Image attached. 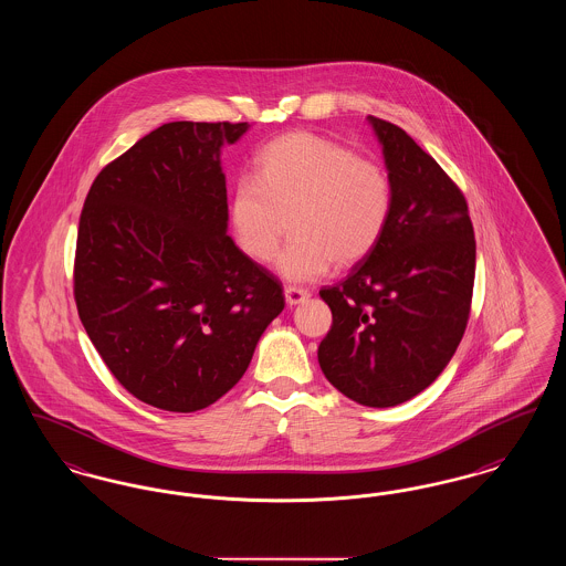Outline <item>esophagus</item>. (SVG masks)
<instances>
[{"mask_svg": "<svg viewBox=\"0 0 566 566\" xmlns=\"http://www.w3.org/2000/svg\"><path fill=\"white\" fill-rule=\"evenodd\" d=\"M284 296H286V303L293 307V305H298V303H305L310 298V293L303 291V289H296V286H286L284 289Z\"/></svg>", "mask_w": 566, "mask_h": 566, "instance_id": "esophagus-1", "label": "esophagus"}]
</instances>
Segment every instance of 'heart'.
I'll return each instance as SVG.
<instances>
[{"instance_id": "b5f03b06", "label": "heart", "mask_w": 566, "mask_h": 566, "mask_svg": "<svg viewBox=\"0 0 566 566\" xmlns=\"http://www.w3.org/2000/svg\"><path fill=\"white\" fill-rule=\"evenodd\" d=\"M392 208L381 165L354 157L346 146L310 132H291L265 144L254 159V180L231 192L229 222L243 254L268 263L291 214L293 240L277 256L289 282H312L365 259L379 242Z\"/></svg>"}]
</instances>
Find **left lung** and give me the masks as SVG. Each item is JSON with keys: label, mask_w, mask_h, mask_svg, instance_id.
<instances>
[{"label": "left lung", "mask_w": 566, "mask_h": 566, "mask_svg": "<svg viewBox=\"0 0 566 566\" xmlns=\"http://www.w3.org/2000/svg\"><path fill=\"white\" fill-rule=\"evenodd\" d=\"M392 208L376 248L321 291L333 324L318 346L324 377L352 401L395 407L429 388L464 335L475 235L467 201L401 127L367 116Z\"/></svg>", "instance_id": "left-lung-1"}]
</instances>
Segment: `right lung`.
Returning <instances> with one entry per match:
<instances>
[{
	"label": "right lung",
	"mask_w": 566,
	"mask_h": 566,
	"mask_svg": "<svg viewBox=\"0 0 566 566\" xmlns=\"http://www.w3.org/2000/svg\"><path fill=\"white\" fill-rule=\"evenodd\" d=\"M248 123H167L106 165L82 208L74 296L134 397L190 413L242 379L282 284L227 235L224 144Z\"/></svg>",
	"instance_id": "add662e5"
}]
</instances>
